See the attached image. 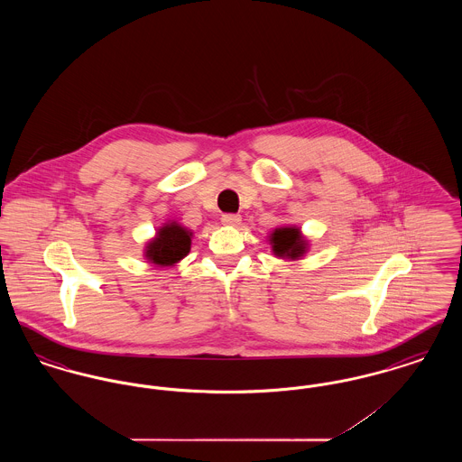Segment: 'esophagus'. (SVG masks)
<instances>
[{"mask_svg": "<svg viewBox=\"0 0 462 462\" xmlns=\"http://www.w3.org/2000/svg\"><path fill=\"white\" fill-rule=\"evenodd\" d=\"M221 223L223 225H230V226H237L241 223V215H234V213L221 215Z\"/></svg>", "mask_w": 462, "mask_h": 462, "instance_id": "1", "label": "esophagus"}]
</instances>
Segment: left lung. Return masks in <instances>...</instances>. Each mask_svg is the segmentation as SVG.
<instances>
[{
  "label": "left lung",
  "instance_id": "1",
  "mask_svg": "<svg viewBox=\"0 0 462 462\" xmlns=\"http://www.w3.org/2000/svg\"><path fill=\"white\" fill-rule=\"evenodd\" d=\"M270 244L277 256L291 258V260L303 256L307 249V242L303 241L300 228H292V226L277 228L270 237Z\"/></svg>",
  "mask_w": 462,
  "mask_h": 462
}]
</instances>
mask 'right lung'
<instances>
[{
    "instance_id": "obj_1",
    "label": "right lung",
    "mask_w": 462,
    "mask_h": 462,
    "mask_svg": "<svg viewBox=\"0 0 462 462\" xmlns=\"http://www.w3.org/2000/svg\"><path fill=\"white\" fill-rule=\"evenodd\" d=\"M190 232L171 223L157 232V237L147 245V258L161 266H171L185 258L190 251Z\"/></svg>"
}]
</instances>
